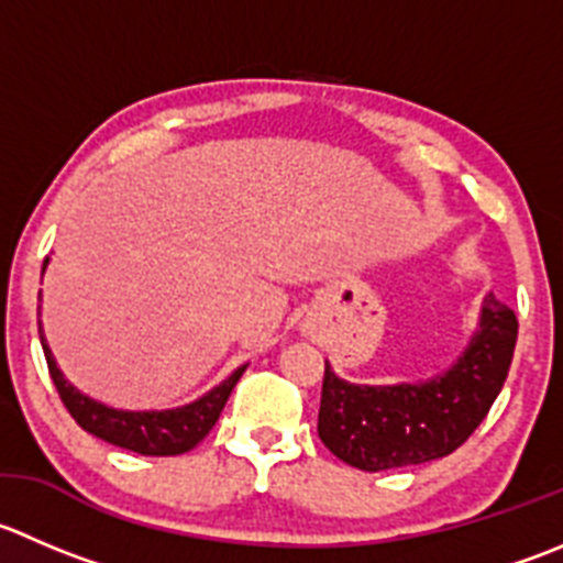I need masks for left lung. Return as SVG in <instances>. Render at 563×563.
<instances>
[{"mask_svg":"<svg viewBox=\"0 0 563 563\" xmlns=\"http://www.w3.org/2000/svg\"><path fill=\"white\" fill-rule=\"evenodd\" d=\"M515 343V310L487 294L460 357L427 379L354 385L324 360L321 443L341 462L368 473L443 460L476 432L498 398Z\"/></svg>","mask_w":563,"mask_h":563,"instance_id":"left-lung-1","label":"left lung"}]
</instances>
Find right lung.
<instances>
[{
	"mask_svg": "<svg viewBox=\"0 0 563 563\" xmlns=\"http://www.w3.org/2000/svg\"><path fill=\"white\" fill-rule=\"evenodd\" d=\"M48 258L43 261V272H46ZM37 332H41V346L46 354L48 374H52L54 387H57L59 398L68 407L70 418L85 429L87 434L107 443L118 445V449L134 451L143 456H176L192 451L206 434L214 429L217 418H220L222 407H225L228 396L242 379L247 371V363L239 365L231 376L206 390L195 401L181 404V407L167 409H118L109 404L98 401V398L87 396L79 387L70 385L65 374L59 371L57 360H54L52 349H48L46 335H43V324L37 321Z\"/></svg>",
	"mask_w": 563,
	"mask_h": 563,
	"instance_id": "add662e5",
	"label": "right lung"
}]
</instances>
